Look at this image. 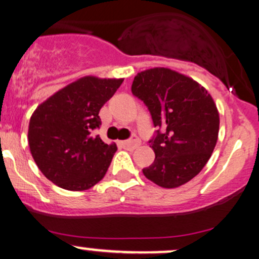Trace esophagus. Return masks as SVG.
Masks as SVG:
<instances>
[{
	"label": "esophagus",
	"mask_w": 259,
	"mask_h": 259,
	"mask_svg": "<svg viewBox=\"0 0 259 259\" xmlns=\"http://www.w3.org/2000/svg\"><path fill=\"white\" fill-rule=\"evenodd\" d=\"M121 144H122L123 148L136 149L137 146L140 145V142H139V139L137 138V137H132V138L128 139V140H123V142H121Z\"/></svg>",
	"instance_id": "esophagus-1"
}]
</instances>
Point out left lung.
Wrapping results in <instances>:
<instances>
[{
    "label": "left lung",
    "instance_id": "left-lung-1",
    "mask_svg": "<svg viewBox=\"0 0 259 259\" xmlns=\"http://www.w3.org/2000/svg\"><path fill=\"white\" fill-rule=\"evenodd\" d=\"M132 94L144 102L158 128L150 140L155 161L143 173L164 188L188 183L218 143L220 115L212 97L192 78L164 67L138 73Z\"/></svg>",
    "mask_w": 259,
    "mask_h": 259
}]
</instances>
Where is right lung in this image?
I'll use <instances>...</instances> for the list:
<instances>
[{
	"mask_svg": "<svg viewBox=\"0 0 259 259\" xmlns=\"http://www.w3.org/2000/svg\"><path fill=\"white\" fill-rule=\"evenodd\" d=\"M122 81L82 76L33 111L28 124L30 151L52 183L68 191H84L104 178L116 144H105L91 132L100 127L98 113Z\"/></svg>",
	"mask_w": 259,
	"mask_h": 259,
	"instance_id": "obj_1",
	"label": "right lung"
}]
</instances>
